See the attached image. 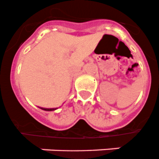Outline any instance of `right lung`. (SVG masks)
<instances>
[{"label": "right lung", "mask_w": 159, "mask_h": 159, "mask_svg": "<svg viewBox=\"0 0 159 159\" xmlns=\"http://www.w3.org/2000/svg\"><path fill=\"white\" fill-rule=\"evenodd\" d=\"M42 110H43V111H54V110H56V108H41Z\"/></svg>", "instance_id": "1"}]
</instances>
